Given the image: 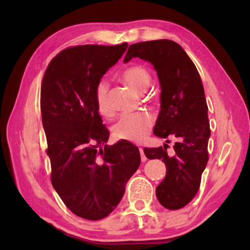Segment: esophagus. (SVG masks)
Here are the masks:
<instances>
[{
	"label": "esophagus",
	"instance_id": "1",
	"mask_svg": "<svg viewBox=\"0 0 250 250\" xmlns=\"http://www.w3.org/2000/svg\"><path fill=\"white\" fill-rule=\"evenodd\" d=\"M140 152H141V159H142V161L145 162V161L147 160V158H146L145 153H144V149H143V148H140Z\"/></svg>",
	"mask_w": 250,
	"mask_h": 250
}]
</instances>
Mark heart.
I'll return each instance as SVG.
<instances>
[{"label":"heart","instance_id":"b5f03b06","mask_svg":"<svg viewBox=\"0 0 250 250\" xmlns=\"http://www.w3.org/2000/svg\"><path fill=\"white\" fill-rule=\"evenodd\" d=\"M121 77L139 92L146 91L151 83L150 73L141 65L125 68L121 73ZM108 92V83L106 81L99 82L94 90V98L99 113L104 117H110L114 114L113 106L109 102ZM153 124H155L153 116L147 111L125 113L114 125L113 133L118 140L141 143L149 134Z\"/></svg>","mask_w":250,"mask_h":250}]
</instances>
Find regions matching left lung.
<instances>
[{
    "instance_id": "left-lung-1",
    "label": "left lung",
    "mask_w": 250,
    "mask_h": 250,
    "mask_svg": "<svg viewBox=\"0 0 250 250\" xmlns=\"http://www.w3.org/2000/svg\"><path fill=\"white\" fill-rule=\"evenodd\" d=\"M136 57L152 63L160 82L161 110L153 133L167 143L175 140L172 155H167V144L144 148V153L148 159L166 163V178L156 188L160 204L171 210L179 209L198 192L208 161L210 129L203 83L192 60L173 41L130 45L124 61Z\"/></svg>"
}]
</instances>
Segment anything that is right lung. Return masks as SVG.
<instances>
[{
  "mask_svg": "<svg viewBox=\"0 0 250 250\" xmlns=\"http://www.w3.org/2000/svg\"><path fill=\"white\" fill-rule=\"evenodd\" d=\"M126 47L128 43L68 47L50 61L42 82L41 113L52 187L67 208L83 219L107 217L141 164L139 148L132 143L106 145L109 131L94 98L98 83Z\"/></svg>",
  "mask_w": 250,
  "mask_h": 250,
  "instance_id": "right-lung-1",
  "label": "right lung"
}]
</instances>
